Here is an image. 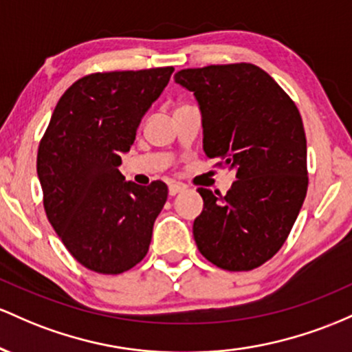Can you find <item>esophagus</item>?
<instances>
[{
    "label": "esophagus",
    "instance_id": "esophagus-1",
    "mask_svg": "<svg viewBox=\"0 0 352 352\" xmlns=\"http://www.w3.org/2000/svg\"><path fill=\"white\" fill-rule=\"evenodd\" d=\"M184 189H186V186H184V184H181V183H173V184H169V196L179 195V192H183Z\"/></svg>",
    "mask_w": 352,
    "mask_h": 352
}]
</instances>
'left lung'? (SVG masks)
<instances>
[{
  "label": "left lung",
  "mask_w": 352,
  "mask_h": 352,
  "mask_svg": "<svg viewBox=\"0 0 352 352\" xmlns=\"http://www.w3.org/2000/svg\"><path fill=\"white\" fill-rule=\"evenodd\" d=\"M203 114L204 153L234 168L226 195L199 188L192 234L201 254L226 271H251L286 243L307 192L306 133L298 106L251 63L176 73Z\"/></svg>",
  "instance_id": "obj_1"
}]
</instances>
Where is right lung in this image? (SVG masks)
<instances>
[{"label":"right lung","instance_id":"right-lung-1","mask_svg":"<svg viewBox=\"0 0 352 352\" xmlns=\"http://www.w3.org/2000/svg\"><path fill=\"white\" fill-rule=\"evenodd\" d=\"M173 66L104 71L74 81L39 141L36 169L51 226L78 263L121 274L143 261L168 186L126 183L118 166Z\"/></svg>","mask_w":352,"mask_h":352}]
</instances>
